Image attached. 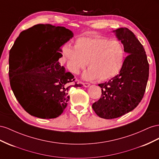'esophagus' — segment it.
Listing matches in <instances>:
<instances>
[{
    "mask_svg": "<svg viewBox=\"0 0 159 159\" xmlns=\"http://www.w3.org/2000/svg\"><path fill=\"white\" fill-rule=\"evenodd\" d=\"M83 86H84V87H89V86H90V84L87 83H83Z\"/></svg>",
    "mask_w": 159,
    "mask_h": 159,
    "instance_id": "1",
    "label": "esophagus"
}]
</instances>
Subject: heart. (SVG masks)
Returning a JSON list of instances; mask_svg holds the SVG:
<instances>
[{"label": "heart", "instance_id": "1", "mask_svg": "<svg viewBox=\"0 0 159 159\" xmlns=\"http://www.w3.org/2000/svg\"><path fill=\"white\" fill-rule=\"evenodd\" d=\"M67 67L73 74H79L87 63L89 70L84 79L108 80L121 70L125 59V50L116 40L96 36L77 39L74 48L65 46L62 49Z\"/></svg>", "mask_w": 159, "mask_h": 159}]
</instances>
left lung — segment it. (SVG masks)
<instances>
[{
	"label": "left lung",
	"instance_id": "left-lung-1",
	"mask_svg": "<svg viewBox=\"0 0 159 159\" xmlns=\"http://www.w3.org/2000/svg\"><path fill=\"white\" fill-rule=\"evenodd\" d=\"M113 32L128 56L119 75L98 84L102 95L93 104V108L99 117L105 119L120 117L138 106L143 98L149 75L146 52L134 34L127 28Z\"/></svg>",
	"mask_w": 159,
	"mask_h": 159
}]
</instances>
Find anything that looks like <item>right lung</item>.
I'll return each instance as SVG.
<instances>
[{
  "mask_svg": "<svg viewBox=\"0 0 159 159\" xmlns=\"http://www.w3.org/2000/svg\"><path fill=\"white\" fill-rule=\"evenodd\" d=\"M73 37L64 26L39 24L20 33L12 47L19 58L16 69L9 72L11 87L17 101L32 116L40 119L59 116L67 106L74 76L59 59L61 47Z\"/></svg>",
  "mask_w": 159,
  "mask_h": 159,
  "instance_id": "obj_1",
  "label": "right lung"
}]
</instances>
